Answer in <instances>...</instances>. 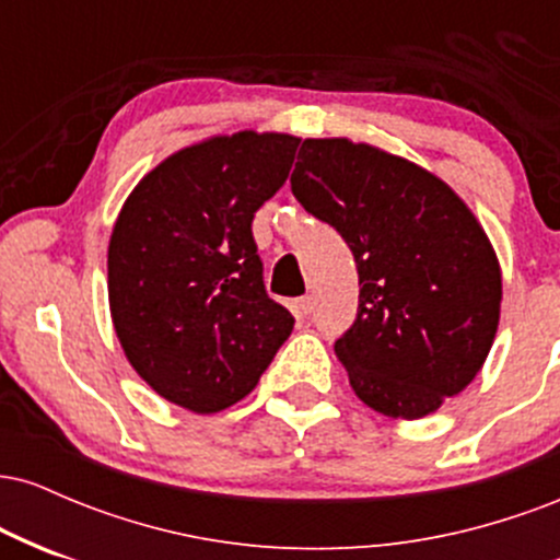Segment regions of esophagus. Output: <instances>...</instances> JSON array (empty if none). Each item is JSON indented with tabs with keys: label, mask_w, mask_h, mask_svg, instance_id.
Instances as JSON below:
<instances>
[{
	"label": "esophagus",
	"mask_w": 560,
	"mask_h": 560,
	"mask_svg": "<svg viewBox=\"0 0 560 560\" xmlns=\"http://www.w3.org/2000/svg\"><path fill=\"white\" fill-rule=\"evenodd\" d=\"M313 305H316V300H313V294H305V298H300L294 302V307H298L300 316H307V313L313 311Z\"/></svg>",
	"instance_id": "34e87169"
}]
</instances>
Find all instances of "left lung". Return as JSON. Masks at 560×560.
<instances>
[{
    "instance_id": "obj_1",
    "label": "left lung",
    "mask_w": 560,
    "mask_h": 560,
    "mask_svg": "<svg viewBox=\"0 0 560 560\" xmlns=\"http://www.w3.org/2000/svg\"><path fill=\"white\" fill-rule=\"evenodd\" d=\"M292 195L355 255L358 318L334 342L352 392L405 421L460 395L490 355L503 273L458 191L382 147L326 137L302 141Z\"/></svg>"
}]
</instances>
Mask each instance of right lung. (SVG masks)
I'll use <instances>...</instances> for the list:
<instances>
[{
    "mask_svg": "<svg viewBox=\"0 0 560 560\" xmlns=\"http://www.w3.org/2000/svg\"><path fill=\"white\" fill-rule=\"evenodd\" d=\"M300 139L236 131L182 147L126 197L107 244L113 329L163 400L210 416L258 387L294 318L262 287L255 210Z\"/></svg>",
    "mask_w": 560,
    "mask_h": 560,
    "instance_id": "right-lung-1",
    "label": "right lung"
}]
</instances>
